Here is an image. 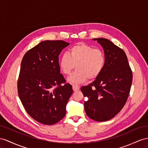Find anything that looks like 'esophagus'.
Here are the masks:
<instances>
[{"instance_id":"34e87169","label":"esophagus","mask_w":148,"mask_h":148,"mask_svg":"<svg viewBox=\"0 0 148 148\" xmlns=\"http://www.w3.org/2000/svg\"><path fill=\"white\" fill-rule=\"evenodd\" d=\"M80 88V87H79L78 85L77 84H73V89L74 90V91H77Z\"/></svg>"}]
</instances>
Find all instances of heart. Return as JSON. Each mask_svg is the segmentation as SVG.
Listing matches in <instances>:
<instances>
[{"label":"heart","instance_id":"heart-1","mask_svg":"<svg viewBox=\"0 0 148 148\" xmlns=\"http://www.w3.org/2000/svg\"><path fill=\"white\" fill-rule=\"evenodd\" d=\"M105 55L100 49L80 42L72 47L67 54H64L59 60V67L65 75H70L76 67L77 69L69 78L71 82L81 83L96 79L105 65Z\"/></svg>","mask_w":148,"mask_h":148}]
</instances>
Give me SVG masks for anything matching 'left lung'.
I'll use <instances>...</instances> for the list:
<instances>
[{"label":"left lung","instance_id":"left-lung-1","mask_svg":"<svg viewBox=\"0 0 148 148\" xmlns=\"http://www.w3.org/2000/svg\"><path fill=\"white\" fill-rule=\"evenodd\" d=\"M97 40L103 47L105 65L95 81L82 86L87 97L84 109L89 117L96 121L113 118L124 106L130 92L132 73L126 53L111 41L103 38Z\"/></svg>","mask_w":148,"mask_h":148}]
</instances>
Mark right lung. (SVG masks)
I'll return each instance as SVG.
<instances>
[{
	"instance_id": "obj_1",
	"label": "right lung",
	"mask_w": 148,
	"mask_h": 148,
	"mask_svg": "<svg viewBox=\"0 0 148 148\" xmlns=\"http://www.w3.org/2000/svg\"><path fill=\"white\" fill-rule=\"evenodd\" d=\"M69 44L44 40L22 58L17 81L18 97L29 115L45 125L54 124L65 116L73 87L60 73L59 56Z\"/></svg>"
}]
</instances>
